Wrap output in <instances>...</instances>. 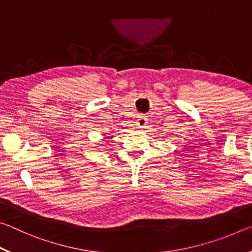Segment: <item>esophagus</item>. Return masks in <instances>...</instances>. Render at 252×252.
Returning a JSON list of instances; mask_svg holds the SVG:
<instances>
[{"instance_id":"esophagus-1","label":"esophagus","mask_w":252,"mask_h":252,"mask_svg":"<svg viewBox=\"0 0 252 252\" xmlns=\"http://www.w3.org/2000/svg\"><path fill=\"white\" fill-rule=\"evenodd\" d=\"M147 123H148V119L144 116H139L138 119H136V126H138V127H140V129L146 127Z\"/></svg>"}]
</instances>
